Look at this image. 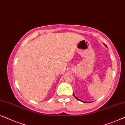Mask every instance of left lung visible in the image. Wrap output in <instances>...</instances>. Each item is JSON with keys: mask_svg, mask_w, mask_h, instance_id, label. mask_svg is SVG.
Returning <instances> with one entry per match:
<instances>
[{"mask_svg": "<svg viewBox=\"0 0 125 125\" xmlns=\"http://www.w3.org/2000/svg\"><path fill=\"white\" fill-rule=\"evenodd\" d=\"M104 45H105V46H106V44H104ZM73 95H74V97H75V98H76V99H78V100H79V101H81V102H84V103H86V102H84V101H81V100H80V99H78V98H77V97H76V96L75 95H74V93H73ZM87 103H90V102H87Z\"/></svg>", "mask_w": 125, "mask_h": 125, "instance_id": "obj_1", "label": "left lung"}]
</instances>
